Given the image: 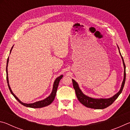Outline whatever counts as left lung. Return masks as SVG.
<instances>
[{
	"mask_svg": "<svg viewBox=\"0 0 130 130\" xmlns=\"http://www.w3.org/2000/svg\"><path fill=\"white\" fill-rule=\"evenodd\" d=\"M118 48H119V47H118ZM119 51L120 56L122 57L123 64L124 66V78L123 80V82L122 83L121 88H120L119 91L118 92L117 94H116L115 95H113L112 97L108 99H95L93 98L88 96L87 95L84 94L82 92V91L80 89V88H79L78 84L76 82L75 80H74V79H72V83H73V87L75 90V93L77 98L79 100V101L82 104H83L85 106L88 108H91L94 109H104L107 107L108 106H110L111 104H112L113 103V102H114L115 100L118 98V97L119 96V95L121 94L123 88L124 87L125 81H126V66H125L123 58L122 55L120 52L119 48Z\"/></svg>",
	"mask_w": 130,
	"mask_h": 130,
	"instance_id": "obj_1",
	"label": "left lung"
}]
</instances>
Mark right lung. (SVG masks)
Masks as SVG:
<instances>
[{"label": "right lung", "instance_id": "obj_1", "mask_svg": "<svg viewBox=\"0 0 130 130\" xmlns=\"http://www.w3.org/2000/svg\"><path fill=\"white\" fill-rule=\"evenodd\" d=\"M13 48L12 47L11 48V49L10 50V53L11 52V50H12ZM8 61H9V57L7 59V66H6V72H7V83H8V88L9 89H10V91L11 94L13 95V96L15 97V98L17 100V101L19 102V103L22 104V105H23L26 107H30V108H42L43 107H45V106H47L50 105V104H51L52 102L54 101V100L55 99V97L56 96V91H57V89H58V85H59V82L61 80V79L63 78V75H61L59 76V77H58L54 81V85H53V88H52V92L51 94H50L46 98L44 99V100H42V101H38V102H35V103H23L22 102H21L20 101V100L17 97V96L13 94V92L12 91V90L11 89V87L10 86V85H9V82H8V71H7V67H8Z\"/></svg>", "mask_w": 130, "mask_h": 130}]
</instances>
